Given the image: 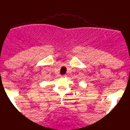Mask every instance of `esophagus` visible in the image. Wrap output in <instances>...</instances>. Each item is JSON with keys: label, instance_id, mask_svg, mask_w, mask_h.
Here are the masks:
<instances>
[{"label": "esophagus", "instance_id": "obj_1", "mask_svg": "<svg viewBox=\"0 0 130 130\" xmlns=\"http://www.w3.org/2000/svg\"><path fill=\"white\" fill-rule=\"evenodd\" d=\"M66 77V75H61V77Z\"/></svg>", "mask_w": 130, "mask_h": 130}]
</instances>
